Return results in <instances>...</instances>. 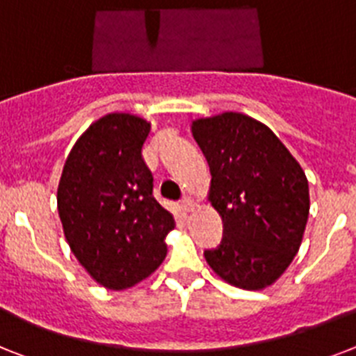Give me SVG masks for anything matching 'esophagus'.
<instances>
[{"label": "esophagus", "mask_w": 356, "mask_h": 356, "mask_svg": "<svg viewBox=\"0 0 356 356\" xmlns=\"http://www.w3.org/2000/svg\"><path fill=\"white\" fill-rule=\"evenodd\" d=\"M181 208H183L184 213H190V211H193L195 204H193L192 197H184L183 201H181Z\"/></svg>", "instance_id": "obj_1"}]
</instances>
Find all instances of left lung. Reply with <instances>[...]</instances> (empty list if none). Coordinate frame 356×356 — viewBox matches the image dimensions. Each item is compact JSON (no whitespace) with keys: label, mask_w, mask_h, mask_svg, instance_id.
Wrapping results in <instances>:
<instances>
[{"label":"left lung","mask_w":356,"mask_h":356,"mask_svg":"<svg viewBox=\"0 0 356 356\" xmlns=\"http://www.w3.org/2000/svg\"><path fill=\"white\" fill-rule=\"evenodd\" d=\"M210 166L208 201L224 224L206 262L228 284L259 291L288 270L309 215V188L300 164L261 121L224 112L192 121Z\"/></svg>","instance_id":"8db88e82"}]
</instances>
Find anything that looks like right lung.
<instances>
[{
    "mask_svg": "<svg viewBox=\"0 0 356 356\" xmlns=\"http://www.w3.org/2000/svg\"><path fill=\"white\" fill-rule=\"evenodd\" d=\"M152 124L106 113L72 146L58 186V211L72 253L97 284L121 291L154 273L166 257L173 215L154 197L143 159Z\"/></svg>",
    "mask_w": 356,
    "mask_h": 356,
    "instance_id": "1",
    "label": "right lung"
}]
</instances>
